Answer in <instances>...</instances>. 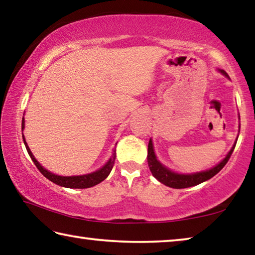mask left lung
Wrapping results in <instances>:
<instances>
[{
  "instance_id": "8db88e82",
  "label": "left lung",
  "mask_w": 255,
  "mask_h": 255,
  "mask_svg": "<svg viewBox=\"0 0 255 255\" xmlns=\"http://www.w3.org/2000/svg\"><path fill=\"white\" fill-rule=\"evenodd\" d=\"M223 73L224 74H226L224 71H223ZM235 145L236 144H234V146H233L232 149L230 150V153L227 154V156L224 158L223 161L218 164V165L213 167V169H210L208 171L199 172V173H195V174H178L170 170H167L166 167H164L162 164L157 161L156 156H155V154H154L152 140L149 139L148 150H147V162H148L149 170H150V172H152V174L154 175V178H156L161 183L165 184L170 188H174V189L189 188V187H193V185H197V184L205 182V181L211 179L214 175L217 174L218 172L226 165V163L228 162V159H230L233 150H234V148H235Z\"/></svg>"
}]
</instances>
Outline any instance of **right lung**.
Masks as SVG:
<instances>
[{"label": "right lung", "instance_id": "right-lung-1", "mask_svg": "<svg viewBox=\"0 0 255 255\" xmlns=\"http://www.w3.org/2000/svg\"><path fill=\"white\" fill-rule=\"evenodd\" d=\"M24 128V120L22 119V129ZM23 138V141H24V145H25V148L28 150V154L29 156L31 157V159L34 163V165L37 166V169L40 171V173L46 176L47 179L50 180L51 182H54L58 185H62V187H65V188H73V189H85V188H91L93 185L99 184L100 182H102L103 180H105L109 173L112 170V167H114V164H115V159H116V150H114V153H112V156L109 159V162H108L105 166L102 167V169L98 170L96 172H93V173H90V174H85V175H77V176H59V175H56L54 173H50V172L47 171L46 169H44L34 156L31 153V150H30L29 146L25 143V139L22 135Z\"/></svg>", "mask_w": 255, "mask_h": 255}]
</instances>
